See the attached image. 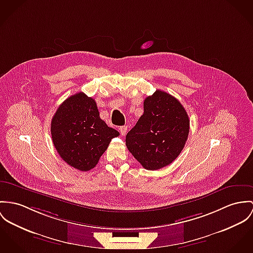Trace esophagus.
Segmentation results:
<instances>
[{
  "mask_svg": "<svg viewBox=\"0 0 253 253\" xmlns=\"http://www.w3.org/2000/svg\"><path fill=\"white\" fill-rule=\"evenodd\" d=\"M119 131H120V133H121L123 136H124V135H126V131H127V126H120V127H119Z\"/></svg>",
  "mask_w": 253,
  "mask_h": 253,
  "instance_id": "obj_1",
  "label": "esophagus"
}]
</instances>
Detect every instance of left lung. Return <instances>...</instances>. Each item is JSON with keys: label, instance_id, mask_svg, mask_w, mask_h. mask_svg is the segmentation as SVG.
I'll use <instances>...</instances> for the list:
<instances>
[{"label": "left lung", "instance_id": "8db88e82", "mask_svg": "<svg viewBox=\"0 0 253 253\" xmlns=\"http://www.w3.org/2000/svg\"><path fill=\"white\" fill-rule=\"evenodd\" d=\"M189 132L188 115L181 102L157 90L144 100V113L126 136L131 155L147 170H158L175 161Z\"/></svg>", "mask_w": 253, "mask_h": 253}]
</instances>
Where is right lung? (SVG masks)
Masks as SVG:
<instances>
[{
  "label": "right lung",
  "mask_w": 253,
  "mask_h": 253,
  "mask_svg": "<svg viewBox=\"0 0 253 253\" xmlns=\"http://www.w3.org/2000/svg\"><path fill=\"white\" fill-rule=\"evenodd\" d=\"M51 135L64 161L77 170L89 171L120 133L99 118L94 99L80 92L59 106L52 118Z\"/></svg>",
  "instance_id": "obj_1"
}]
</instances>
